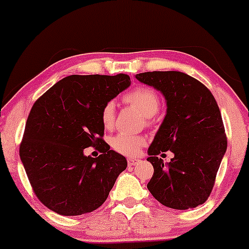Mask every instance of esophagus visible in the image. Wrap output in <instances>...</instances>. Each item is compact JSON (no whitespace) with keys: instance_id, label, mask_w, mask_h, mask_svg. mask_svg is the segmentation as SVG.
<instances>
[{"instance_id":"34e87169","label":"esophagus","mask_w":249,"mask_h":249,"mask_svg":"<svg viewBox=\"0 0 249 249\" xmlns=\"http://www.w3.org/2000/svg\"><path fill=\"white\" fill-rule=\"evenodd\" d=\"M139 161H141V160H139V159H136V158H128L127 159V164L130 165V166H133V165L138 164Z\"/></svg>"}]
</instances>
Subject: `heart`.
Wrapping results in <instances>:
<instances>
[{
  "instance_id": "1",
  "label": "heart",
  "mask_w": 249,
  "mask_h": 249,
  "mask_svg": "<svg viewBox=\"0 0 249 249\" xmlns=\"http://www.w3.org/2000/svg\"><path fill=\"white\" fill-rule=\"evenodd\" d=\"M125 102L131 107L142 112L145 117H152L157 113L160 107V99L158 93L150 88L141 87L131 91L125 96ZM101 122L105 128H111L115 122V104L108 102L104 105L101 111ZM145 138L134 134L118 133L111 138V146L117 152L133 156L141 151L144 146Z\"/></svg>"
}]
</instances>
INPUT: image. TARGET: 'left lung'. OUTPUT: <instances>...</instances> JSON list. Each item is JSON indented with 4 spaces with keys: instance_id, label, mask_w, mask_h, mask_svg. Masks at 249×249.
Here are the masks:
<instances>
[{
    "instance_id": "obj_1",
    "label": "left lung",
    "mask_w": 249,
    "mask_h": 249,
    "mask_svg": "<svg viewBox=\"0 0 249 249\" xmlns=\"http://www.w3.org/2000/svg\"><path fill=\"white\" fill-rule=\"evenodd\" d=\"M166 99V116L147 160L154 172L147 184L164 206L188 210L208 199L227 148L221 113L211 91L198 79L180 71H153L136 75ZM171 150L175 157L164 164L158 156Z\"/></svg>"
}]
</instances>
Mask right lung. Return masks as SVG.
Here are the masks:
<instances>
[{
    "instance_id": "right-lung-1",
    "label": "right lung",
    "mask_w": 249,
    "mask_h": 249,
    "mask_svg": "<svg viewBox=\"0 0 249 249\" xmlns=\"http://www.w3.org/2000/svg\"><path fill=\"white\" fill-rule=\"evenodd\" d=\"M130 77L72 75L57 82L31 107L19 157L36 196L61 215L95 211L127 166L103 141V107L130 87ZM102 154L85 156L87 147Z\"/></svg>"
}]
</instances>
